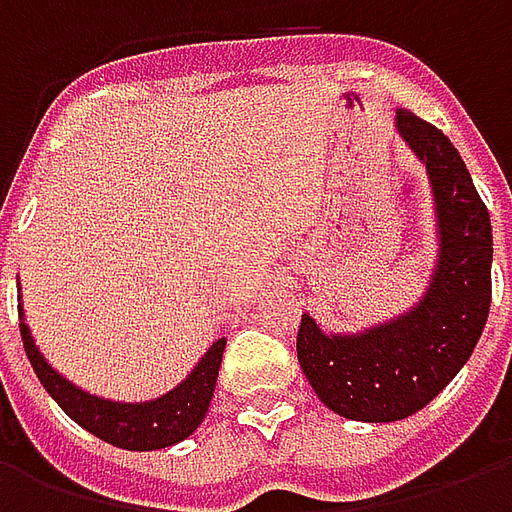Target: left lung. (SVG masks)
Instances as JSON below:
<instances>
[{"mask_svg":"<svg viewBox=\"0 0 512 512\" xmlns=\"http://www.w3.org/2000/svg\"><path fill=\"white\" fill-rule=\"evenodd\" d=\"M395 128L433 189L439 255L428 288L411 310L365 332L326 334L301 315L296 337L315 395L356 422H395L428 406L469 362L491 310V216L461 153L408 109H397Z\"/></svg>","mask_w":512,"mask_h":512,"instance_id":"obj_1","label":"left lung"}]
</instances>
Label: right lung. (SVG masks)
Instances as JSON below:
<instances>
[{"label": "right lung", "mask_w": 512, "mask_h": 512, "mask_svg": "<svg viewBox=\"0 0 512 512\" xmlns=\"http://www.w3.org/2000/svg\"><path fill=\"white\" fill-rule=\"evenodd\" d=\"M18 315L24 318L21 307H18ZM21 340H24L29 365L35 370V376L40 378L43 389L57 400V406L76 425L90 430L93 436L104 439L106 444L134 452L172 447L178 441L189 439L191 433L200 428V422L211 406L219 367H222L224 345H227V340L219 337L205 351L197 367L186 376V381H180L175 389H169L167 395L145 400V403H120V400L90 395V392L71 384L62 373H57L46 362V356L40 354V348L32 340L29 326L24 321H21Z\"/></svg>", "instance_id": "right-lung-1"}]
</instances>
